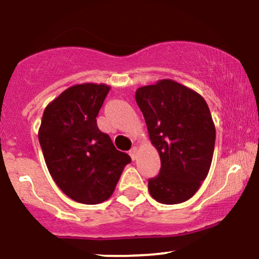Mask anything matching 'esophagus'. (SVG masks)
Returning a JSON list of instances; mask_svg holds the SVG:
<instances>
[{
  "mask_svg": "<svg viewBox=\"0 0 259 259\" xmlns=\"http://www.w3.org/2000/svg\"><path fill=\"white\" fill-rule=\"evenodd\" d=\"M129 154H130V156H132L133 161H135L137 158V147H133L132 149H130Z\"/></svg>",
  "mask_w": 259,
  "mask_h": 259,
  "instance_id": "obj_1",
  "label": "esophagus"
}]
</instances>
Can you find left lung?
Returning <instances> with one entry per match:
<instances>
[{
  "label": "left lung",
  "instance_id": "left-lung-1",
  "mask_svg": "<svg viewBox=\"0 0 259 259\" xmlns=\"http://www.w3.org/2000/svg\"><path fill=\"white\" fill-rule=\"evenodd\" d=\"M135 98L161 160L160 173L148 181L150 195L164 205L191 199L207 177L214 151L207 103L170 79L137 89Z\"/></svg>",
  "mask_w": 259,
  "mask_h": 259
}]
</instances>
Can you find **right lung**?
Returning a JSON list of instances; mask_svg holds the SVG:
<instances>
[{"label":"right lung","mask_w":259,"mask_h":259,"mask_svg":"<svg viewBox=\"0 0 259 259\" xmlns=\"http://www.w3.org/2000/svg\"><path fill=\"white\" fill-rule=\"evenodd\" d=\"M109 91L105 84L71 86L46 106L41 120L39 142L48 171L58 187L80 204L108 200L132 162L97 126L96 117Z\"/></svg>","instance_id":"add662e5"}]
</instances>
